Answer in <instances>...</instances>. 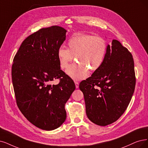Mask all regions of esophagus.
I'll return each instance as SVG.
<instances>
[{
    "instance_id": "esophagus-1",
    "label": "esophagus",
    "mask_w": 148,
    "mask_h": 148,
    "mask_svg": "<svg viewBox=\"0 0 148 148\" xmlns=\"http://www.w3.org/2000/svg\"><path fill=\"white\" fill-rule=\"evenodd\" d=\"M74 82H75V85L76 88H79V83L78 82H77V81H75Z\"/></svg>"
}]
</instances>
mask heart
Listing matches in <instances>:
<instances>
[{"instance_id":"obj_1","label":"heart","mask_w":148,"mask_h":148,"mask_svg":"<svg viewBox=\"0 0 148 148\" xmlns=\"http://www.w3.org/2000/svg\"><path fill=\"white\" fill-rule=\"evenodd\" d=\"M68 49L60 47L57 51L60 66L64 69L74 60L77 63L69 66L66 74L74 80H82L88 77L89 69L97 70L104 61L107 43L104 38L89 34H76L68 41Z\"/></svg>"}]
</instances>
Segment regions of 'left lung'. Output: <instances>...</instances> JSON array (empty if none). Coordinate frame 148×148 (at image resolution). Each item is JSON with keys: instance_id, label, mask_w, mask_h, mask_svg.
<instances>
[{"instance_id": "obj_1", "label": "left lung", "mask_w": 148, "mask_h": 148, "mask_svg": "<svg viewBox=\"0 0 148 148\" xmlns=\"http://www.w3.org/2000/svg\"><path fill=\"white\" fill-rule=\"evenodd\" d=\"M136 83L132 55L119 41L113 40L107 46L100 68L82 81L87 117L101 126L121 117L132 99Z\"/></svg>"}]
</instances>
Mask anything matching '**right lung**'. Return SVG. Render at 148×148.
Returning a JSON list of instances; mask_svg holds the SVG:
<instances>
[{"instance_id":"1","label":"right lung","mask_w":148,"mask_h":148,"mask_svg":"<svg viewBox=\"0 0 148 148\" xmlns=\"http://www.w3.org/2000/svg\"><path fill=\"white\" fill-rule=\"evenodd\" d=\"M66 30L53 25L26 38L13 59L12 77L17 106L36 127H59L66 118L64 106L75 89L74 81L60 69L58 49ZM59 79L57 85L51 82Z\"/></svg>"}]
</instances>
